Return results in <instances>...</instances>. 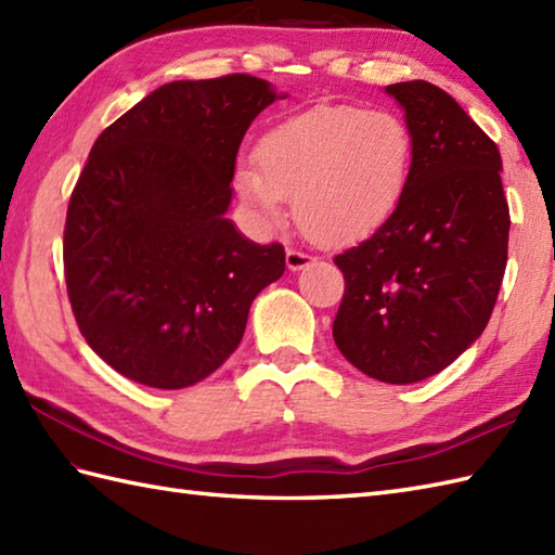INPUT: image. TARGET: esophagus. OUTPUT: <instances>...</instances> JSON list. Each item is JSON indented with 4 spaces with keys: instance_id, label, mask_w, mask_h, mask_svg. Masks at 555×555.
<instances>
[{
    "instance_id": "obj_1",
    "label": "esophagus",
    "mask_w": 555,
    "mask_h": 555,
    "mask_svg": "<svg viewBox=\"0 0 555 555\" xmlns=\"http://www.w3.org/2000/svg\"><path fill=\"white\" fill-rule=\"evenodd\" d=\"M314 262V257L302 253V250H286V264L291 271H300L305 267H310Z\"/></svg>"
}]
</instances>
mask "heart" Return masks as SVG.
<instances>
[{
    "mask_svg": "<svg viewBox=\"0 0 555 555\" xmlns=\"http://www.w3.org/2000/svg\"><path fill=\"white\" fill-rule=\"evenodd\" d=\"M415 143L400 116L320 104L269 128L257 162L235 167L233 185L264 227L296 199L300 231L317 245L346 247L379 233L403 205Z\"/></svg>",
    "mask_w": 555,
    "mask_h": 555,
    "instance_id": "1",
    "label": "heart"
}]
</instances>
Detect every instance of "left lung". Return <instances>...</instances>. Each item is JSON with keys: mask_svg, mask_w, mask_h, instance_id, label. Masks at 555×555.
Instances as JSON below:
<instances>
[{"mask_svg": "<svg viewBox=\"0 0 555 555\" xmlns=\"http://www.w3.org/2000/svg\"><path fill=\"white\" fill-rule=\"evenodd\" d=\"M415 143L410 188L386 227L336 255L346 293L334 340L362 374L415 384L439 374L489 324L508 262L501 155L427 80L386 86Z\"/></svg>", "mask_w": 555, "mask_h": 555, "instance_id": "8db88e82", "label": "left lung"}]
</instances>
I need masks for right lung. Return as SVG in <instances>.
<instances>
[{"mask_svg":"<svg viewBox=\"0 0 555 555\" xmlns=\"http://www.w3.org/2000/svg\"><path fill=\"white\" fill-rule=\"evenodd\" d=\"M279 98L245 74L173 80L92 145L66 211V288L88 346L131 382H203L284 274V245L227 219L243 135Z\"/></svg>","mask_w":555,"mask_h":555,"instance_id":"1","label":"right lung"}]
</instances>
